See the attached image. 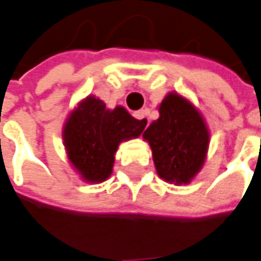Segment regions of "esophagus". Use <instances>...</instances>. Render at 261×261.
<instances>
[{"instance_id":"obj_1","label":"esophagus","mask_w":261,"mask_h":261,"mask_svg":"<svg viewBox=\"0 0 261 261\" xmlns=\"http://www.w3.org/2000/svg\"><path fill=\"white\" fill-rule=\"evenodd\" d=\"M134 115V118H137L140 121L143 122V125H148V118H147V113H146V110H140V111H136V113H133Z\"/></svg>"}]
</instances>
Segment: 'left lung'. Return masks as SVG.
I'll list each match as a JSON object with an SVG mask.
<instances>
[{"mask_svg": "<svg viewBox=\"0 0 261 261\" xmlns=\"http://www.w3.org/2000/svg\"><path fill=\"white\" fill-rule=\"evenodd\" d=\"M159 113L160 117L143 133L151 147L158 175L170 184H189L206 158V124L192 103L173 92L162 101Z\"/></svg>", "mask_w": 261, "mask_h": 261, "instance_id": "1", "label": "left lung"}]
</instances>
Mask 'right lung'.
I'll return each instance as SVG.
<instances>
[{"label":"right lung","mask_w":261,"mask_h":261,"mask_svg":"<svg viewBox=\"0 0 261 261\" xmlns=\"http://www.w3.org/2000/svg\"><path fill=\"white\" fill-rule=\"evenodd\" d=\"M144 127L125 108L107 110L101 99L88 96L65 122L63 144L81 177L89 184H101L113 173L118 144L137 139Z\"/></svg>","instance_id":"right-lung-1"}]
</instances>
